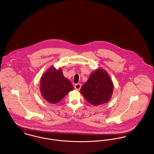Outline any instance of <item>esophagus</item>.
Wrapping results in <instances>:
<instances>
[{
	"label": "esophagus",
	"mask_w": 154,
	"mask_h": 154,
	"mask_svg": "<svg viewBox=\"0 0 154 154\" xmlns=\"http://www.w3.org/2000/svg\"><path fill=\"white\" fill-rule=\"evenodd\" d=\"M81 88V84H76L75 85V88L76 90H79Z\"/></svg>",
	"instance_id": "esophagus-1"
}]
</instances>
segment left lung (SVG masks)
<instances>
[{
    "instance_id": "1",
    "label": "left lung",
    "mask_w": 154,
    "mask_h": 154,
    "mask_svg": "<svg viewBox=\"0 0 154 154\" xmlns=\"http://www.w3.org/2000/svg\"><path fill=\"white\" fill-rule=\"evenodd\" d=\"M113 90V82L107 73L99 69L91 73L88 80L81 87V93L88 102L97 106L109 101Z\"/></svg>"
}]
</instances>
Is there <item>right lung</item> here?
Wrapping results in <instances>:
<instances>
[{
	"label": "right lung",
	"mask_w": 154,
	"mask_h": 154,
	"mask_svg": "<svg viewBox=\"0 0 154 154\" xmlns=\"http://www.w3.org/2000/svg\"><path fill=\"white\" fill-rule=\"evenodd\" d=\"M40 82L42 96L52 104L59 102L73 90L71 82L63 76L61 69L57 70L54 67H51L44 73Z\"/></svg>",
	"instance_id": "1"
}]
</instances>
